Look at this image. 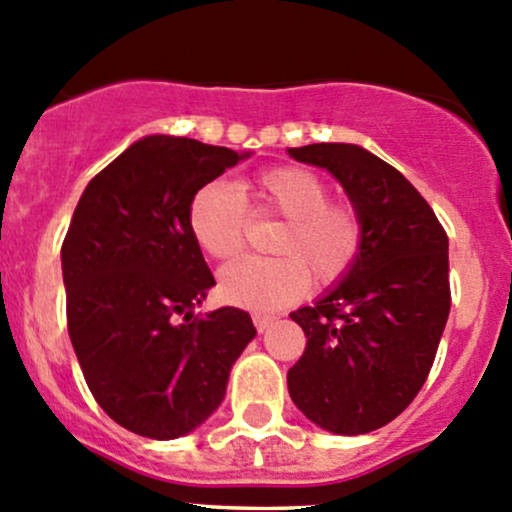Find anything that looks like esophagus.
<instances>
[{
  "label": "esophagus",
  "mask_w": 512,
  "mask_h": 512,
  "mask_svg": "<svg viewBox=\"0 0 512 512\" xmlns=\"http://www.w3.org/2000/svg\"><path fill=\"white\" fill-rule=\"evenodd\" d=\"M252 321H255L257 331H267V328H270V326L274 324V316H270V314H260V311H257V314H252Z\"/></svg>",
  "instance_id": "obj_1"
}]
</instances>
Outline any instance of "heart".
<instances>
[{
	"label": "heart",
	"instance_id": "obj_1",
	"mask_svg": "<svg viewBox=\"0 0 512 512\" xmlns=\"http://www.w3.org/2000/svg\"><path fill=\"white\" fill-rule=\"evenodd\" d=\"M326 181L301 166H277L245 184L211 181L188 203V230L213 260H230L245 247L250 213L282 215L274 240L279 257H240L220 272L230 304L272 311L304 297L316 282L341 279L363 250V220L348 203L328 201Z\"/></svg>",
	"mask_w": 512,
	"mask_h": 512
}]
</instances>
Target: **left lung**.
I'll use <instances>...</instances> for the list:
<instances>
[{
	"label": "left lung",
	"instance_id": "left-lung-1",
	"mask_svg": "<svg viewBox=\"0 0 512 512\" xmlns=\"http://www.w3.org/2000/svg\"><path fill=\"white\" fill-rule=\"evenodd\" d=\"M289 157L331 171L363 220L355 265L289 314L306 333L289 395L326 432H373L407 410L432 370L451 309L449 238L417 188L368 149L324 142Z\"/></svg>",
	"mask_w": 512,
	"mask_h": 512
}]
</instances>
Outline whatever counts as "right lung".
<instances>
[{"mask_svg": "<svg viewBox=\"0 0 512 512\" xmlns=\"http://www.w3.org/2000/svg\"><path fill=\"white\" fill-rule=\"evenodd\" d=\"M250 154L152 134L85 186L61 247L73 351L98 405L139 437L206 422L255 326L223 306L196 314L215 279L188 230L201 186Z\"/></svg>", "mask_w": 512, "mask_h": 512, "instance_id": "obj_1", "label": "right lung"}]
</instances>
